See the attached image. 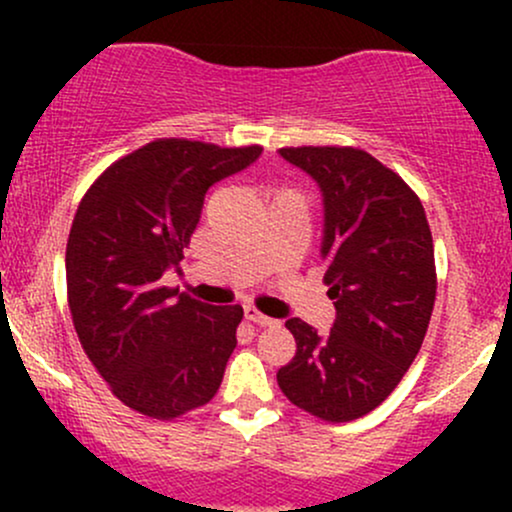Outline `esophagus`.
<instances>
[{
  "instance_id": "1",
  "label": "esophagus",
  "mask_w": 512,
  "mask_h": 512,
  "mask_svg": "<svg viewBox=\"0 0 512 512\" xmlns=\"http://www.w3.org/2000/svg\"><path fill=\"white\" fill-rule=\"evenodd\" d=\"M245 320L255 322V325H260V327H272V325H274V320H272V317L262 315L260 310L255 308V305H245Z\"/></svg>"
}]
</instances>
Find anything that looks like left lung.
I'll list each match as a JSON object with an SVG mask.
<instances>
[{
	"instance_id": "1",
	"label": "left lung",
	"mask_w": 512,
	"mask_h": 512,
	"mask_svg": "<svg viewBox=\"0 0 512 512\" xmlns=\"http://www.w3.org/2000/svg\"><path fill=\"white\" fill-rule=\"evenodd\" d=\"M325 202L327 296L337 308L320 337L286 320L296 356L276 373L289 402L330 424L385 402L424 344L436 303V257L426 211L395 170L354 146H286Z\"/></svg>"
}]
</instances>
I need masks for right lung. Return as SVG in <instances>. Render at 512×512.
Returning <instances> with one entry per match:
<instances>
[{"label":"right lung","instance_id":"right-lung-1","mask_svg":"<svg viewBox=\"0 0 512 512\" xmlns=\"http://www.w3.org/2000/svg\"><path fill=\"white\" fill-rule=\"evenodd\" d=\"M262 146L154 139L117 158L79 202L67 240V301L88 361L129 409L173 421L219 392L243 320L163 286L190 245L204 195Z\"/></svg>","mask_w":512,"mask_h":512}]
</instances>
